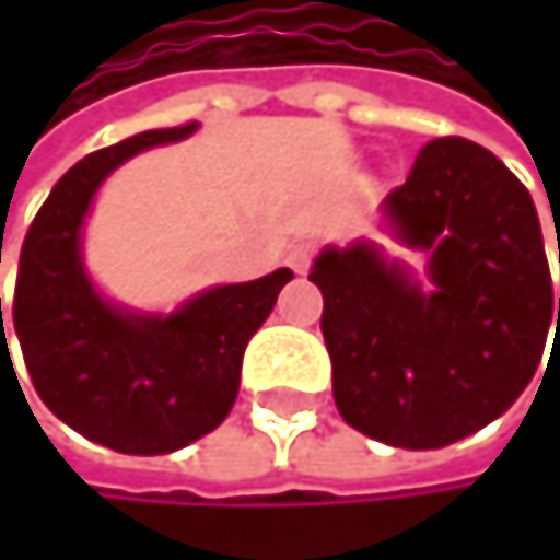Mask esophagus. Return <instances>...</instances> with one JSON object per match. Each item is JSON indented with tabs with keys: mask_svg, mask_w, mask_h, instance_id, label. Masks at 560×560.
Listing matches in <instances>:
<instances>
[{
	"mask_svg": "<svg viewBox=\"0 0 560 560\" xmlns=\"http://www.w3.org/2000/svg\"><path fill=\"white\" fill-rule=\"evenodd\" d=\"M308 261H312V245H308V242H299V245L289 248V265H292L295 271H305Z\"/></svg>",
	"mask_w": 560,
	"mask_h": 560,
	"instance_id": "esophagus-1",
	"label": "esophagus"
}]
</instances>
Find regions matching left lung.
Instances as JSON below:
<instances>
[{"label": "left lung", "mask_w": 560, "mask_h": 560, "mask_svg": "<svg viewBox=\"0 0 560 560\" xmlns=\"http://www.w3.org/2000/svg\"><path fill=\"white\" fill-rule=\"evenodd\" d=\"M383 231L427 255V285L376 242L322 248L308 275L332 396L359 433L440 450L508 413L541 362L555 326L541 221L490 150L440 137L386 195Z\"/></svg>", "instance_id": "1"}]
</instances>
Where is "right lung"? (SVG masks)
<instances>
[{
	"label": "right lung",
	"instance_id": "1",
	"mask_svg": "<svg viewBox=\"0 0 560 560\" xmlns=\"http://www.w3.org/2000/svg\"><path fill=\"white\" fill-rule=\"evenodd\" d=\"M195 130L198 124L147 130L73 164L19 255L12 326L39 399L67 427L120 454H174L221 427L238 396L245 346L292 282V271L278 268L255 282L205 289L174 312L127 308L93 285L83 224L100 184L140 150Z\"/></svg>",
	"mask_w": 560,
	"mask_h": 560
}]
</instances>
